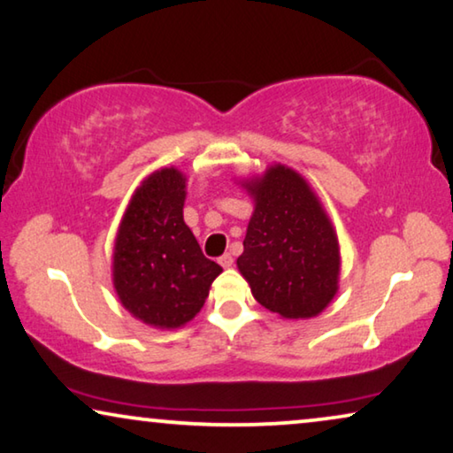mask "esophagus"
Wrapping results in <instances>:
<instances>
[{
	"instance_id": "34e87169",
	"label": "esophagus",
	"mask_w": 453,
	"mask_h": 453,
	"mask_svg": "<svg viewBox=\"0 0 453 453\" xmlns=\"http://www.w3.org/2000/svg\"><path fill=\"white\" fill-rule=\"evenodd\" d=\"M219 264L222 267H231L234 264V257L231 253H225V255H220V257H219Z\"/></svg>"
}]
</instances>
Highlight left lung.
<instances>
[{
  "instance_id": "obj_1",
  "label": "left lung",
  "mask_w": 453,
  "mask_h": 453,
  "mask_svg": "<svg viewBox=\"0 0 453 453\" xmlns=\"http://www.w3.org/2000/svg\"><path fill=\"white\" fill-rule=\"evenodd\" d=\"M249 220L239 272L255 300L284 319H311L331 303L339 280V245L329 219L296 172L275 165L249 186Z\"/></svg>"
}]
</instances>
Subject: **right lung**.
<instances>
[{
    "instance_id": "add662e5",
    "label": "right lung",
    "mask_w": 453,
    "mask_h": 453,
    "mask_svg": "<svg viewBox=\"0 0 453 453\" xmlns=\"http://www.w3.org/2000/svg\"><path fill=\"white\" fill-rule=\"evenodd\" d=\"M186 178L161 169L136 189L118 231L114 286L120 303L142 323L175 329L204 306L222 267L204 257L183 222Z\"/></svg>"
}]
</instances>
